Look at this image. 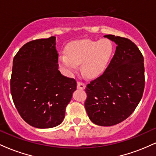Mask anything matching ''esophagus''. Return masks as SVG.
Segmentation results:
<instances>
[{
  "instance_id": "esophagus-1",
  "label": "esophagus",
  "mask_w": 156,
  "mask_h": 156,
  "mask_svg": "<svg viewBox=\"0 0 156 156\" xmlns=\"http://www.w3.org/2000/svg\"><path fill=\"white\" fill-rule=\"evenodd\" d=\"M85 87H86V85H85V83H83V82H80V81H78V83H77V89H85Z\"/></svg>"
}]
</instances>
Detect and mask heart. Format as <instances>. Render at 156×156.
Listing matches in <instances>:
<instances>
[{
	"label": "heart",
	"mask_w": 156,
	"mask_h": 156,
	"mask_svg": "<svg viewBox=\"0 0 156 156\" xmlns=\"http://www.w3.org/2000/svg\"><path fill=\"white\" fill-rule=\"evenodd\" d=\"M114 52V45L108 39L99 41L82 39L71 42L66 54L58 56V62L68 73H75L82 64V72L89 78L102 74L108 67Z\"/></svg>",
	"instance_id": "obj_1"
}]
</instances>
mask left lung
<instances>
[{"label":"left lung","instance_id":"1","mask_svg":"<svg viewBox=\"0 0 156 156\" xmlns=\"http://www.w3.org/2000/svg\"><path fill=\"white\" fill-rule=\"evenodd\" d=\"M117 44L108 67L87 84L86 111L89 119L101 126H112L134 112L144 89V57L130 39L105 35Z\"/></svg>","mask_w":156,"mask_h":156}]
</instances>
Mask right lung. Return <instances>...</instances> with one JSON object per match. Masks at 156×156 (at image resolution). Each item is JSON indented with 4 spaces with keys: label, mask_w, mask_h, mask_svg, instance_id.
<instances>
[{
    "label": "right lung",
    "mask_w": 156,
    "mask_h": 156,
    "mask_svg": "<svg viewBox=\"0 0 156 156\" xmlns=\"http://www.w3.org/2000/svg\"><path fill=\"white\" fill-rule=\"evenodd\" d=\"M58 57L55 37L27 42L14 57L11 94L20 115L34 128L60 125L76 90V80L58 70Z\"/></svg>",
    "instance_id": "1"
}]
</instances>
